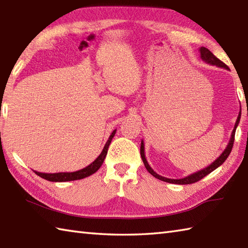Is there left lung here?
Here are the masks:
<instances>
[{"label": "left lung", "instance_id": "1", "mask_svg": "<svg viewBox=\"0 0 248 248\" xmlns=\"http://www.w3.org/2000/svg\"><path fill=\"white\" fill-rule=\"evenodd\" d=\"M199 53H200V59H202L204 62H207V64H210L212 66H217L219 68H225V69H228V66L225 65L222 61H219L217 56H215L211 51L209 49L204 48V46H200L199 48ZM240 118H241V113L239 114L238 118H236V121L234 124V128L232 130V133H231V138L229 140V143L226 147V149L222 152V155H220L217 160H215L213 163H211L209 166H207L205 168L202 170H198L196 172L192 173V175L184 177L182 179H170V178H165V177H162L160 176L159 173H156L152 168L150 167V165L148 164V162L146 160V155H145V146H144V140H141V143H140V156H141V160L144 162V165L146 167V170H148V172H150L152 176L155 177L156 179H159V180L162 181H165L168 183H175V184H191V183H195L199 180H202L203 177H205L207 175H209L210 172H212L213 170H217V167H219L220 165L223 164V163L227 160V157L229 156L231 150H232V146H233V141H234V134H235V130L238 128L239 123H240Z\"/></svg>", "mask_w": 248, "mask_h": 248}]
</instances>
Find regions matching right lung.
I'll return each instance as SVG.
<instances>
[{
  "label": "right lung",
  "mask_w": 248,
  "mask_h": 248,
  "mask_svg": "<svg viewBox=\"0 0 248 248\" xmlns=\"http://www.w3.org/2000/svg\"><path fill=\"white\" fill-rule=\"evenodd\" d=\"M116 133V129L113 131L112 134L109 135V138L108 140L107 143H105L103 149L101 151V154L99 155V156L94 160L92 164H89L88 166L82 168L80 170L77 171H72V172H54V173H48V172H39V171H35L36 175H38L39 177L46 179L48 181L52 182H66V181H75V180H80V179H84L88 176L93 175V173L96 172L101 165L103 164V161L105 159V156L108 155V146L112 141L114 135Z\"/></svg>",
  "instance_id": "obj_1"
}]
</instances>
